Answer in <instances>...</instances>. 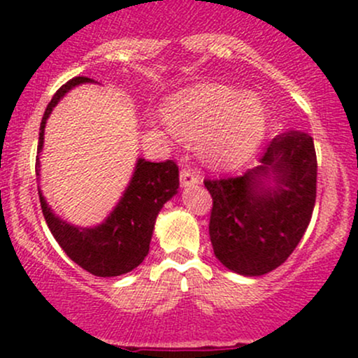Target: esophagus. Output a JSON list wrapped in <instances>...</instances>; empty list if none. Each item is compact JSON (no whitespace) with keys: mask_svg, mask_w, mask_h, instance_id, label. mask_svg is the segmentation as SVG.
Here are the masks:
<instances>
[{"mask_svg":"<svg viewBox=\"0 0 358 358\" xmlns=\"http://www.w3.org/2000/svg\"><path fill=\"white\" fill-rule=\"evenodd\" d=\"M180 182H182L183 187H193V185L202 183V178H200L199 171L190 170V168H182V171H180Z\"/></svg>","mask_w":358,"mask_h":358,"instance_id":"34e87169","label":"esophagus"}]
</instances>
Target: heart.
I'll list each match as a JSON object with an SVG mask.
<instances>
[{"instance_id":"obj_1","label":"heart","mask_w":358,"mask_h":358,"mask_svg":"<svg viewBox=\"0 0 358 358\" xmlns=\"http://www.w3.org/2000/svg\"><path fill=\"white\" fill-rule=\"evenodd\" d=\"M171 133L183 141L199 139L207 163L227 166L252 153L266 131V106L254 92L225 84H199L180 90L165 106Z\"/></svg>"}]
</instances>
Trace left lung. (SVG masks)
<instances>
[{
	"mask_svg": "<svg viewBox=\"0 0 358 358\" xmlns=\"http://www.w3.org/2000/svg\"><path fill=\"white\" fill-rule=\"evenodd\" d=\"M203 183L213 200L208 234L215 257L242 276H262L291 256L311 220L313 138L301 131L279 134L257 166Z\"/></svg>",
	"mask_w": 358,
	"mask_h": 358,
	"instance_id": "8db88e82",
	"label": "left lung"
}]
</instances>
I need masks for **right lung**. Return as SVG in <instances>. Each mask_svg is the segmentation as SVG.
<instances>
[{"mask_svg": "<svg viewBox=\"0 0 358 358\" xmlns=\"http://www.w3.org/2000/svg\"><path fill=\"white\" fill-rule=\"evenodd\" d=\"M85 82L94 80L89 77H73L62 85L48 102L40 124L36 175L40 171L38 156L43 148V133L48 116L69 90ZM178 166L173 159L151 163L139 158L124 195L108 219L96 227H76L67 224L52 212L42 192H38V195L48 229L64 252L94 276L113 278L129 273L145 261L156 217L163 205L178 190Z\"/></svg>", "mask_w": 358, "mask_h": 358, "instance_id": "add662e5", "label": "right lung"}]
</instances>
